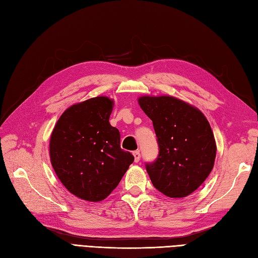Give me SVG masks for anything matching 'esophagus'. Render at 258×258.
I'll list each match as a JSON object with an SVG mask.
<instances>
[{
	"label": "esophagus",
	"instance_id": "34e87169",
	"mask_svg": "<svg viewBox=\"0 0 258 258\" xmlns=\"http://www.w3.org/2000/svg\"><path fill=\"white\" fill-rule=\"evenodd\" d=\"M133 156H134V161H135V162H138V161L141 160V154H140V151H134Z\"/></svg>",
	"mask_w": 258,
	"mask_h": 258
}]
</instances>
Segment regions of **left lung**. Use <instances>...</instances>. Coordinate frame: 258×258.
Here are the masks:
<instances>
[{"mask_svg":"<svg viewBox=\"0 0 258 258\" xmlns=\"http://www.w3.org/2000/svg\"><path fill=\"white\" fill-rule=\"evenodd\" d=\"M138 104L153 121L159 156L146 164L154 186L168 197L192 194L214 168L217 146L203 112L172 96H143Z\"/></svg>","mask_w":258,"mask_h":258,"instance_id":"8db88e82","label":"left lung"}]
</instances>
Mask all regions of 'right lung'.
Instances as JSON below:
<instances>
[{
	"label": "right lung",
	"instance_id": "obj_1",
	"mask_svg": "<svg viewBox=\"0 0 258 258\" xmlns=\"http://www.w3.org/2000/svg\"><path fill=\"white\" fill-rule=\"evenodd\" d=\"M113 104L104 96L73 104L52 131V167L66 189L84 201L108 197L134 161L121 149L120 132L109 123Z\"/></svg>",
	"mask_w": 258,
	"mask_h": 258
}]
</instances>
